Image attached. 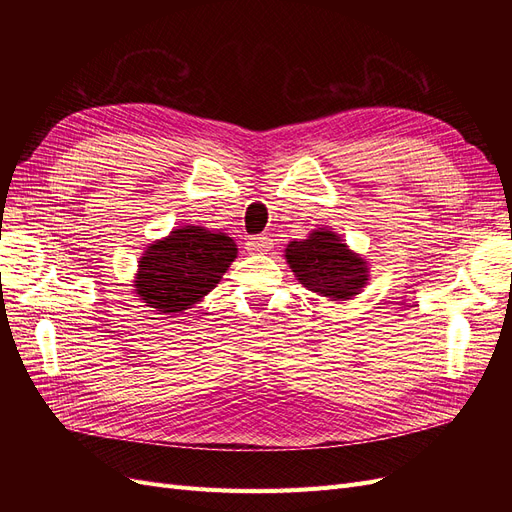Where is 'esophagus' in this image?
I'll use <instances>...</instances> for the list:
<instances>
[{
	"instance_id": "1",
	"label": "esophagus",
	"mask_w": 512,
	"mask_h": 512,
	"mask_svg": "<svg viewBox=\"0 0 512 512\" xmlns=\"http://www.w3.org/2000/svg\"><path fill=\"white\" fill-rule=\"evenodd\" d=\"M271 245H273L271 239L265 237V235H254V237L247 239V250H250V252H267Z\"/></svg>"
}]
</instances>
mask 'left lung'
Segmentation results:
<instances>
[{
	"label": "left lung",
	"mask_w": 512,
	"mask_h": 512,
	"mask_svg": "<svg viewBox=\"0 0 512 512\" xmlns=\"http://www.w3.org/2000/svg\"><path fill=\"white\" fill-rule=\"evenodd\" d=\"M286 260L307 290L335 301L354 297L367 284L365 260L331 230H314L309 239L288 243Z\"/></svg>",
	"instance_id": "8db88e82"
}]
</instances>
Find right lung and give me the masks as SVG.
<instances>
[{
  "instance_id": "obj_1",
  "label": "right lung",
  "mask_w": 512,
  "mask_h": 512,
  "mask_svg": "<svg viewBox=\"0 0 512 512\" xmlns=\"http://www.w3.org/2000/svg\"><path fill=\"white\" fill-rule=\"evenodd\" d=\"M237 258L224 232L185 226L147 247L138 265L136 292L160 314H177L211 292Z\"/></svg>"
}]
</instances>
